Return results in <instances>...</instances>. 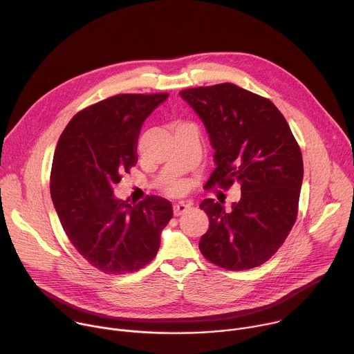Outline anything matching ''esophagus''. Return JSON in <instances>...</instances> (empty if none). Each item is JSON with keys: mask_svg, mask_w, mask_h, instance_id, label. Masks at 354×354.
I'll return each instance as SVG.
<instances>
[{"mask_svg": "<svg viewBox=\"0 0 354 354\" xmlns=\"http://www.w3.org/2000/svg\"><path fill=\"white\" fill-rule=\"evenodd\" d=\"M189 209H190V205L189 203H183V201H182V203H178V205L174 206V214L178 217V216L186 213Z\"/></svg>", "mask_w": 354, "mask_h": 354, "instance_id": "1", "label": "esophagus"}]
</instances>
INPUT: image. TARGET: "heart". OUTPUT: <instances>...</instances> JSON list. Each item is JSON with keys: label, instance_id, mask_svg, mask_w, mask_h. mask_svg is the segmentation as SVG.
I'll return each instance as SVG.
<instances>
[{"label": "heart", "instance_id": "obj_1", "mask_svg": "<svg viewBox=\"0 0 354 354\" xmlns=\"http://www.w3.org/2000/svg\"><path fill=\"white\" fill-rule=\"evenodd\" d=\"M180 190V186H174L172 189H171V192H174V193H178Z\"/></svg>", "mask_w": 354, "mask_h": 354}]
</instances>
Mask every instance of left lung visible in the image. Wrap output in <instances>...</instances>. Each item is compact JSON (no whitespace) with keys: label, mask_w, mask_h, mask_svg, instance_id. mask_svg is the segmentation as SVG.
<instances>
[{"label":"left lung","mask_w":354,"mask_h":354,"mask_svg":"<svg viewBox=\"0 0 354 354\" xmlns=\"http://www.w3.org/2000/svg\"><path fill=\"white\" fill-rule=\"evenodd\" d=\"M179 93L203 120L216 149L217 167L205 189L241 185V200L228 213L213 198L200 203L210 224L198 249L227 270L258 268L276 254L297 220L304 175L299 145L268 97L231 82Z\"/></svg>","instance_id":"8db88e82"}]
</instances>
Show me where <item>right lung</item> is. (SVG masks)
<instances>
[{
	"label": "right lung",
	"instance_id": "add662e5",
	"mask_svg": "<svg viewBox=\"0 0 354 354\" xmlns=\"http://www.w3.org/2000/svg\"><path fill=\"white\" fill-rule=\"evenodd\" d=\"M168 97L119 93L78 112L63 130L50 174V194L78 254L106 274L133 273L160 249L172 205L148 196L131 206L113 196V185L137 164L141 124Z\"/></svg>",
	"mask_w": 354,
	"mask_h": 354
}]
</instances>
